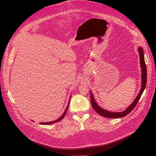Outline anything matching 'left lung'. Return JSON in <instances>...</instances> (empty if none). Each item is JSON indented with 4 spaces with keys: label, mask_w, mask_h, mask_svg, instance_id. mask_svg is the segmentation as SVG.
<instances>
[{
    "label": "left lung",
    "mask_w": 156,
    "mask_h": 156,
    "mask_svg": "<svg viewBox=\"0 0 156 156\" xmlns=\"http://www.w3.org/2000/svg\"><path fill=\"white\" fill-rule=\"evenodd\" d=\"M139 51V56H140V68H141V71H142V73H141V78H142V84H141V88L140 90V92L137 96L136 97L135 99V100L133 102L131 103V104L127 107L125 111L123 112H110L108 111L105 110L99 106L97 103L95 101V99L94 98L93 94L90 92V100H91V104L94 110L97 112L99 115H100L103 116H105L107 118H110V119H117V118H122V117H124L127 115H128L129 113L133 109L136 105L137 104L138 101H139L140 98L142 96V94L144 90L146 85V79H147V73H146V64H145V61H144V51L143 48L141 47H139L138 48Z\"/></svg>",
    "instance_id": "1"
}]
</instances>
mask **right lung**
Instances as JSON below:
<instances>
[{
    "label": "right lung",
    "mask_w": 156,
    "mask_h": 156,
    "mask_svg": "<svg viewBox=\"0 0 156 156\" xmlns=\"http://www.w3.org/2000/svg\"><path fill=\"white\" fill-rule=\"evenodd\" d=\"M69 101H70V100H69V102H68V106L66 107V110H65V111L64 112V113H63V115L61 116L59 119H56V120H54V121H53V122H40V124H42V125H48V124H53V123H56V122H58V121H60V120H62L63 118L64 117V116H65V115H66V111H67V110H68V107H69Z\"/></svg>",
    "instance_id": "right-lung-1"
}]
</instances>
